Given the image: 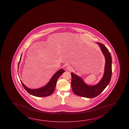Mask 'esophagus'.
<instances>
[{"mask_svg":"<svg viewBox=\"0 0 129 129\" xmlns=\"http://www.w3.org/2000/svg\"><path fill=\"white\" fill-rule=\"evenodd\" d=\"M67 69L68 71H70V72H71L73 70V68H72L71 66H68L67 67Z\"/></svg>","mask_w":129,"mask_h":129,"instance_id":"esophagus-1","label":"esophagus"}]
</instances>
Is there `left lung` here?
I'll return each mask as SVG.
<instances>
[{
    "label": "left lung",
    "instance_id": "obj_1",
    "mask_svg": "<svg viewBox=\"0 0 129 129\" xmlns=\"http://www.w3.org/2000/svg\"><path fill=\"white\" fill-rule=\"evenodd\" d=\"M97 43L99 44L105 58L104 75L96 85H90L86 84L81 77L72 72V90L74 93L79 96L87 98H93L97 96L104 91L111 80L112 73L111 55L104 44L100 43Z\"/></svg>",
    "mask_w": 129,
    "mask_h": 129
}]
</instances>
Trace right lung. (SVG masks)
Wrapping results in <instances>:
<instances>
[{"label":"right lung","instance_id":"1","mask_svg":"<svg viewBox=\"0 0 129 129\" xmlns=\"http://www.w3.org/2000/svg\"><path fill=\"white\" fill-rule=\"evenodd\" d=\"M21 54L20 59L18 65V69L19 68V65L21 59ZM65 71L63 69H61L57 71L55 74L53 75L51 79L49 81V82L46 85H44V86L42 87L39 89H30L26 86L22 82L21 80V84L23 85L24 89H25L28 93H29L30 94L38 97H47L49 95L53 92L55 89V87L57 84V81L58 79L60 76H61V74H62Z\"/></svg>","mask_w":129,"mask_h":129}]
</instances>
